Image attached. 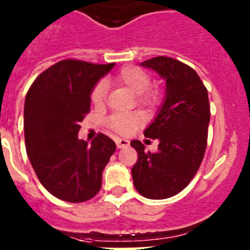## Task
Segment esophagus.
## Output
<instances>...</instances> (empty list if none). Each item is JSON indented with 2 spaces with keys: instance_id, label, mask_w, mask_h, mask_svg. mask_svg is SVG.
<instances>
[{
  "instance_id": "34e87169",
  "label": "esophagus",
  "mask_w": 250,
  "mask_h": 250,
  "mask_svg": "<svg viewBox=\"0 0 250 250\" xmlns=\"http://www.w3.org/2000/svg\"><path fill=\"white\" fill-rule=\"evenodd\" d=\"M116 145H117L118 148L127 147V146L129 145V141L125 139H116Z\"/></svg>"
}]
</instances>
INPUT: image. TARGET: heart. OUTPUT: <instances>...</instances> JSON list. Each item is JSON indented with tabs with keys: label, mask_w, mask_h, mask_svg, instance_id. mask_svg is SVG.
<instances>
[{
	"label": "heart",
	"mask_w": 250,
	"mask_h": 250,
	"mask_svg": "<svg viewBox=\"0 0 250 250\" xmlns=\"http://www.w3.org/2000/svg\"><path fill=\"white\" fill-rule=\"evenodd\" d=\"M116 81L121 84L125 85L130 92L138 95V102L140 105L151 107L157 104L160 100V92L156 88H150V75L138 66H125L117 75ZM107 85L104 81H100L95 84L92 90L93 104L100 106L104 104L106 97ZM139 123V118L130 113H117L109 118V125L115 132L120 134H127Z\"/></svg>",
	"instance_id": "1"
}]
</instances>
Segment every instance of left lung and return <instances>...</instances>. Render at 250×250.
<instances>
[{"label":"left lung","mask_w":250,"mask_h":250,"mask_svg":"<svg viewBox=\"0 0 250 250\" xmlns=\"http://www.w3.org/2000/svg\"><path fill=\"white\" fill-rule=\"evenodd\" d=\"M140 65L166 80V93L144 132L160 141L158 150L145 151L139 140L130 141L139 156L132 168L133 183L144 197L165 200L184 190L202 162L210 118L208 92L192 67L173 58L156 57Z\"/></svg>","instance_id":"1"}]
</instances>
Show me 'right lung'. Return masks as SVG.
Returning <instances> with one entry per match:
<instances>
[{
    "mask_svg": "<svg viewBox=\"0 0 250 250\" xmlns=\"http://www.w3.org/2000/svg\"><path fill=\"white\" fill-rule=\"evenodd\" d=\"M115 64L66 59L42 72L27 90L24 135L27 157L44 188L57 198L81 203L102 188L116 144L103 133L88 143L78 130L90 110V94Z\"/></svg>",
    "mask_w": 250,
    "mask_h": 250,
    "instance_id": "right-lung-1",
    "label": "right lung"
}]
</instances>
